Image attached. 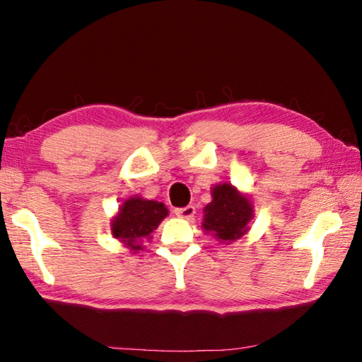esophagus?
Returning <instances> with one entry per match:
<instances>
[{"instance_id":"obj_1","label":"esophagus","mask_w":362,"mask_h":362,"mask_svg":"<svg viewBox=\"0 0 362 362\" xmlns=\"http://www.w3.org/2000/svg\"><path fill=\"white\" fill-rule=\"evenodd\" d=\"M174 214L177 217L180 218H187V220H192L196 214V209L193 206H187V207H177L174 209Z\"/></svg>"}]
</instances>
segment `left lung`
Listing matches in <instances>:
<instances>
[{
	"instance_id": "8db88e82",
	"label": "left lung",
	"mask_w": 362,
	"mask_h": 362,
	"mask_svg": "<svg viewBox=\"0 0 362 362\" xmlns=\"http://www.w3.org/2000/svg\"><path fill=\"white\" fill-rule=\"evenodd\" d=\"M212 201L204 207L203 228L220 243L240 240L249 230L254 217L252 203L230 183L212 187Z\"/></svg>"
}]
</instances>
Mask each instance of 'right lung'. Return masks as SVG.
Returning a JSON list of instances; mask_svg holds the SVG:
<instances>
[{"mask_svg": "<svg viewBox=\"0 0 362 362\" xmlns=\"http://www.w3.org/2000/svg\"><path fill=\"white\" fill-rule=\"evenodd\" d=\"M168 214V207L163 203L134 196L122 203L119 212L113 217L112 233L131 250H142L140 241L150 240L151 233Z\"/></svg>", "mask_w": 362, "mask_h": 362, "instance_id": "add662e5", "label": "right lung"}]
</instances>
